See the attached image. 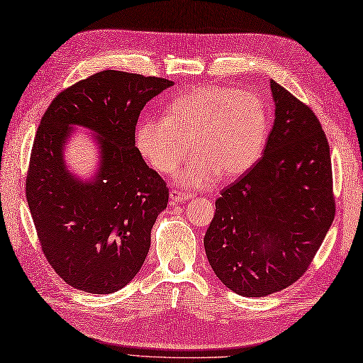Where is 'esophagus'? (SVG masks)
Segmentation results:
<instances>
[{
  "label": "esophagus",
  "instance_id": "1",
  "mask_svg": "<svg viewBox=\"0 0 363 363\" xmlns=\"http://www.w3.org/2000/svg\"><path fill=\"white\" fill-rule=\"evenodd\" d=\"M191 197H192V195H189V194H184V192L177 191V189H172V191L169 192V200H171V203H172V204L183 203V201H186V200H189Z\"/></svg>",
  "mask_w": 363,
  "mask_h": 363
}]
</instances>
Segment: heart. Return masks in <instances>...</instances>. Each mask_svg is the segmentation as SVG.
<instances>
[{
	"instance_id": "heart-1",
	"label": "heart",
	"mask_w": 363,
	"mask_h": 363,
	"mask_svg": "<svg viewBox=\"0 0 363 363\" xmlns=\"http://www.w3.org/2000/svg\"><path fill=\"white\" fill-rule=\"evenodd\" d=\"M269 125L270 110L261 94L206 84L172 101L166 117L140 121L135 142L143 157L164 175L177 171L189 152L195 154L179 183L204 188L218 174L221 179L246 174L261 157Z\"/></svg>"
}]
</instances>
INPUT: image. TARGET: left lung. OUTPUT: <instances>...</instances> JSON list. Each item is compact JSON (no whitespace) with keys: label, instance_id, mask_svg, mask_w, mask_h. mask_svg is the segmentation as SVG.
<instances>
[{"label":"left lung","instance_id":"obj_1","mask_svg":"<svg viewBox=\"0 0 363 363\" xmlns=\"http://www.w3.org/2000/svg\"><path fill=\"white\" fill-rule=\"evenodd\" d=\"M275 122L259 160L226 186L204 235L232 291L261 298L298 281L335 220L330 146L310 106L270 81Z\"/></svg>","mask_w":363,"mask_h":363}]
</instances>
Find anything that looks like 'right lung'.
I'll list each match as a JSON object with an SVG mask.
<instances>
[{"label":"right lung","instance_id":"obj_1","mask_svg":"<svg viewBox=\"0 0 363 363\" xmlns=\"http://www.w3.org/2000/svg\"><path fill=\"white\" fill-rule=\"evenodd\" d=\"M171 85L163 77L105 70L65 88L43 116L26 197L45 258L68 286L106 295L143 266L169 189L135 148V125L146 102ZM73 125L100 135V168L85 182L63 163Z\"/></svg>","mask_w":363,"mask_h":363}]
</instances>
